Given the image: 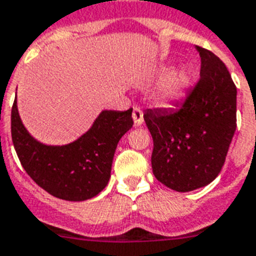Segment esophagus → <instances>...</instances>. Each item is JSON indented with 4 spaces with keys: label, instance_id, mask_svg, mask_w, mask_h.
Instances as JSON below:
<instances>
[{
    "label": "esophagus",
    "instance_id": "34e87169",
    "mask_svg": "<svg viewBox=\"0 0 256 256\" xmlns=\"http://www.w3.org/2000/svg\"><path fill=\"white\" fill-rule=\"evenodd\" d=\"M132 120H134L136 126H140L144 124V112L140 108H134V110H132Z\"/></svg>",
    "mask_w": 256,
    "mask_h": 256
}]
</instances>
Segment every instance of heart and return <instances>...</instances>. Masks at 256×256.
Returning a JSON list of instances; mask_svg holds the SVG:
<instances>
[{"mask_svg":"<svg viewBox=\"0 0 256 256\" xmlns=\"http://www.w3.org/2000/svg\"><path fill=\"white\" fill-rule=\"evenodd\" d=\"M192 84V73L186 66L174 69L168 73L160 82L156 96L160 102H172L184 96Z\"/></svg>","mask_w":256,"mask_h":256,"instance_id":"heart-1","label":"heart"}]
</instances>
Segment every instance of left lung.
I'll return each instance as SVG.
<instances>
[{
	"instance_id": "1",
	"label": "left lung",
	"mask_w": 256,
	"mask_h": 256,
	"mask_svg": "<svg viewBox=\"0 0 256 256\" xmlns=\"http://www.w3.org/2000/svg\"><path fill=\"white\" fill-rule=\"evenodd\" d=\"M200 56V78L176 108L144 114L152 136V172L179 192L212 182L222 170L236 128V88L226 65L210 50Z\"/></svg>"
}]
</instances>
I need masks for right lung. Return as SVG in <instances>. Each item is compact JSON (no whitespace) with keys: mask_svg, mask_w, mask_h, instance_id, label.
<instances>
[{"mask_svg":"<svg viewBox=\"0 0 256 256\" xmlns=\"http://www.w3.org/2000/svg\"><path fill=\"white\" fill-rule=\"evenodd\" d=\"M132 112V108L104 110L77 140L49 146L28 132L16 98L12 108V140L22 168L38 186L56 198L81 202L100 194L108 183L116 144L134 124Z\"/></svg>","mask_w":256,"mask_h":256,"instance_id":"add662e5","label":"right lung"}]
</instances>
